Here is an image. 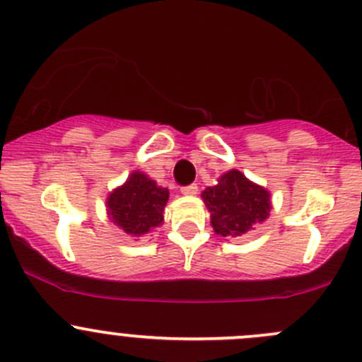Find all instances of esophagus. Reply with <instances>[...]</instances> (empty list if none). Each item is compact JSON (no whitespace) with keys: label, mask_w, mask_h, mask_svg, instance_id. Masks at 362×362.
I'll return each mask as SVG.
<instances>
[{"label":"esophagus","mask_w":362,"mask_h":362,"mask_svg":"<svg viewBox=\"0 0 362 362\" xmlns=\"http://www.w3.org/2000/svg\"><path fill=\"white\" fill-rule=\"evenodd\" d=\"M180 192L184 194V196H196V194H197V185L196 184L185 185V187L180 189Z\"/></svg>","instance_id":"obj_1"}]
</instances>
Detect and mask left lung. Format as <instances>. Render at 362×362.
I'll return each mask as SVG.
<instances>
[{
	"label": "left lung",
	"mask_w": 362,
	"mask_h": 362,
	"mask_svg": "<svg viewBox=\"0 0 362 362\" xmlns=\"http://www.w3.org/2000/svg\"><path fill=\"white\" fill-rule=\"evenodd\" d=\"M201 197L211 215L213 230L223 238L246 234L271 213L267 189L253 184L238 170L223 173L218 184L204 189Z\"/></svg>",
	"instance_id": "8db88e82"
}]
</instances>
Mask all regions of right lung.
I'll use <instances>...</instances> for the list:
<instances>
[{"instance_id":"1","label":"right lung","mask_w":362,"mask_h":362,"mask_svg":"<svg viewBox=\"0 0 362 362\" xmlns=\"http://www.w3.org/2000/svg\"><path fill=\"white\" fill-rule=\"evenodd\" d=\"M168 197V189L159 187L142 171H133L121 187L109 194L107 215L119 229L139 238L161 226Z\"/></svg>"}]
</instances>
